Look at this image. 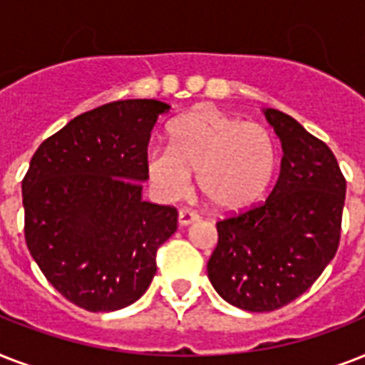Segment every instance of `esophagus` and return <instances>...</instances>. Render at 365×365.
I'll return each instance as SVG.
<instances>
[{
  "instance_id": "1",
  "label": "esophagus",
  "mask_w": 365,
  "mask_h": 365,
  "mask_svg": "<svg viewBox=\"0 0 365 365\" xmlns=\"http://www.w3.org/2000/svg\"><path fill=\"white\" fill-rule=\"evenodd\" d=\"M197 220H199V216H197L195 212H191V210L178 212V223H180L182 227H185V225H191V223H195Z\"/></svg>"
}]
</instances>
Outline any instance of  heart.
<instances>
[{
	"label": "heart",
	"mask_w": 365,
	"mask_h": 365,
	"mask_svg": "<svg viewBox=\"0 0 365 365\" xmlns=\"http://www.w3.org/2000/svg\"><path fill=\"white\" fill-rule=\"evenodd\" d=\"M277 166L274 140L265 126L244 123L214 106H197L168 126V148L145 153L155 193L178 200L197 185L216 210L239 212L265 193Z\"/></svg>",
	"instance_id": "b5f03b06"
}]
</instances>
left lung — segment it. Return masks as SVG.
Here are the masks:
<instances>
[{"label":"left lung","mask_w":365,"mask_h":365,"mask_svg":"<svg viewBox=\"0 0 365 365\" xmlns=\"http://www.w3.org/2000/svg\"><path fill=\"white\" fill-rule=\"evenodd\" d=\"M282 143L269 199L217 222L208 278L223 299L250 312L288 305L334 259L346 182L331 149L282 111L263 110Z\"/></svg>","instance_id":"left-lung-1"}]
</instances>
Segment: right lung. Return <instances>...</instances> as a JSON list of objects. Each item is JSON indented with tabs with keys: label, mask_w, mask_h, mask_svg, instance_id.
Wrapping results in <instances>:
<instances>
[{
	"label": "right lung",
	"mask_w": 365,
	"mask_h": 365,
	"mask_svg": "<svg viewBox=\"0 0 365 365\" xmlns=\"http://www.w3.org/2000/svg\"><path fill=\"white\" fill-rule=\"evenodd\" d=\"M170 106L117 100L71 119L31 157L22 180L24 235L48 282L85 311L145 294L178 212L142 199L151 130Z\"/></svg>",
	"instance_id": "right-lung-1"
}]
</instances>
